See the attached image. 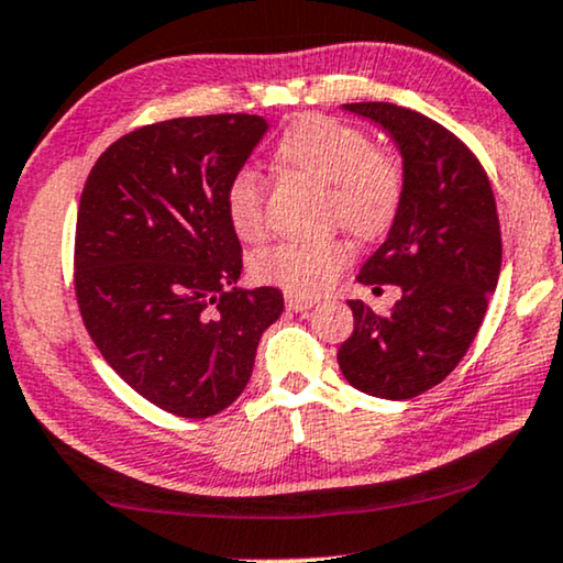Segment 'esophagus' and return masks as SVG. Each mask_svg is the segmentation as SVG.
<instances>
[{"instance_id": "1", "label": "esophagus", "mask_w": 563, "mask_h": 563, "mask_svg": "<svg viewBox=\"0 0 563 563\" xmlns=\"http://www.w3.org/2000/svg\"><path fill=\"white\" fill-rule=\"evenodd\" d=\"M317 303V298H306V296H296V294H286V306L290 311H309L311 306Z\"/></svg>"}]
</instances>
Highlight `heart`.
I'll return each instance as SVG.
<instances>
[{
  "label": "heart",
  "mask_w": 563,
  "mask_h": 563,
  "mask_svg": "<svg viewBox=\"0 0 563 563\" xmlns=\"http://www.w3.org/2000/svg\"><path fill=\"white\" fill-rule=\"evenodd\" d=\"M277 159L329 187V213L352 234L373 239L391 227L404 200V169L378 152L363 131L340 120L309 115L296 120L277 141ZM227 216L244 242L265 234V183L257 172L239 169L227 185ZM352 250L340 236L313 242H280L252 262L257 280L286 294L313 298L332 288L350 265Z\"/></svg>",
  "instance_id": "obj_1"
}]
</instances>
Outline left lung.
Returning a JSON list of instances; mask_svg holds the SVG:
<instances>
[{"label": "left lung", "instance_id": "1", "mask_svg": "<svg viewBox=\"0 0 563 563\" xmlns=\"http://www.w3.org/2000/svg\"><path fill=\"white\" fill-rule=\"evenodd\" d=\"M394 139L404 200L386 242L360 267L363 286H399L388 317L347 301L355 317L336 352L342 376L378 399H415L438 386L474 342L501 267L499 216L489 177L459 136L391 102H352Z\"/></svg>", "mask_w": 563, "mask_h": 563}]
</instances>
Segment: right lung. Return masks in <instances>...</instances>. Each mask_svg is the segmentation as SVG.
<instances>
[{"label": "right lung", "instance_id": "obj_1", "mask_svg": "<svg viewBox=\"0 0 563 563\" xmlns=\"http://www.w3.org/2000/svg\"><path fill=\"white\" fill-rule=\"evenodd\" d=\"M267 133L260 115H200L118 139L79 200L74 288L110 368L169 415L203 419L250 384L283 294L236 288L227 185Z\"/></svg>", "mask_w": 563, "mask_h": 563}]
</instances>
